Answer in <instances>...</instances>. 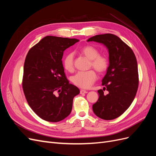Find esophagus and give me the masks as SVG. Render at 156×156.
I'll return each instance as SVG.
<instances>
[{
    "label": "esophagus",
    "mask_w": 156,
    "mask_h": 156,
    "mask_svg": "<svg viewBox=\"0 0 156 156\" xmlns=\"http://www.w3.org/2000/svg\"><path fill=\"white\" fill-rule=\"evenodd\" d=\"M80 93H81V94H87V93H88V91L84 90H80Z\"/></svg>",
    "instance_id": "obj_1"
}]
</instances>
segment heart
Wrapping results in <instances>:
<instances>
[{"mask_svg": "<svg viewBox=\"0 0 156 156\" xmlns=\"http://www.w3.org/2000/svg\"><path fill=\"white\" fill-rule=\"evenodd\" d=\"M81 53L91 60L92 66L99 73H103L108 68V61L105 56H100V51L92 45L84 46L81 50ZM73 53H69L64 56L63 66L65 69L72 72L73 69ZM96 79V74L93 70L87 72H79L71 77V81L78 87L88 88L90 87Z\"/></svg>", "mask_w": 156, "mask_h": 156, "instance_id": "heart-1", "label": "heart"}]
</instances>
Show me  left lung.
<instances>
[{"mask_svg": "<svg viewBox=\"0 0 156 156\" xmlns=\"http://www.w3.org/2000/svg\"><path fill=\"white\" fill-rule=\"evenodd\" d=\"M87 41H95L106 47L109 62L101 81L104 87L98 91L99 99L92 105L93 111L101 119H115L129 108L137 91L139 75L136 57L129 47L114 34L96 35ZM104 89L108 91L106 95L103 92Z\"/></svg>", "mask_w": 156, "mask_h": 156, "instance_id": "left-lung-1", "label": "left lung"}]
</instances>
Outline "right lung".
Instances as JSON below:
<instances>
[{
    "mask_svg": "<svg viewBox=\"0 0 156 156\" xmlns=\"http://www.w3.org/2000/svg\"><path fill=\"white\" fill-rule=\"evenodd\" d=\"M79 40L48 36L28 52L24 64L23 88L27 101L43 120L57 122L69 115L79 89L66 77L64 51Z\"/></svg>",
    "mask_w": 156,
    "mask_h": 156,
    "instance_id": "obj_1",
    "label": "right lung"
}]
</instances>
